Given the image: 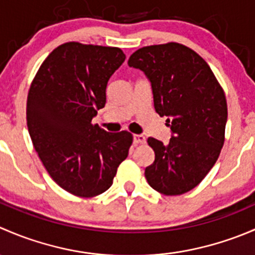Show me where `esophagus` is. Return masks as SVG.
<instances>
[{
	"label": "esophagus",
	"mask_w": 255,
	"mask_h": 255,
	"mask_svg": "<svg viewBox=\"0 0 255 255\" xmlns=\"http://www.w3.org/2000/svg\"><path fill=\"white\" fill-rule=\"evenodd\" d=\"M133 143L135 144V145H138V144H143L145 143V137L142 134H135L134 137H133Z\"/></svg>",
	"instance_id": "obj_1"
}]
</instances>
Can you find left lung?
<instances>
[{"label":"left lung","instance_id":"8db88e82","mask_svg":"<svg viewBox=\"0 0 255 255\" xmlns=\"http://www.w3.org/2000/svg\"><path fill=\"white\" fill-rule=\"evenodd\" d=\"M128 65L144 71L151 82L154 109L173 135L169 144L148 138L155 153L145 168L148 184L166 196L196 187L220 156L225 143L227 101L208 64L180 43L135 50Z\"/></svg>","mask_w":255,"mask_h":255}]
</instances>
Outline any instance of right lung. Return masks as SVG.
<instances>
[{"mask_svg":"<svg viewBox=\"0 0 255 255\" xmlns=\"http://www.w3.org/2000/svg\"><path fill=\"white\" fill-rule=\"evenodd\" d=\"M126 55L116 47L68 42L38 69L27 99V126L51 179L79 197L111 187L133 143L128 130L110 133L92 125L106 104V86Z\"/></svg>","mask_w":255,"mask_h":255,"instance_id":"add662e5","label":"right lung"}]
</instances>
